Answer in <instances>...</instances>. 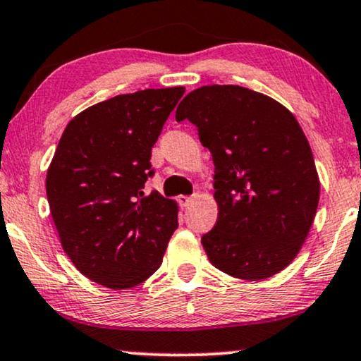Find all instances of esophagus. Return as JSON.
<instances>
[{"instance_id": "esophagus-1", "label": "esophagus", "mask_w": 361, "mask_h": 361, "mask_svg": "<svg viewBox=\"0 0 361 361\" xmlns=\"http://www.w3.org/2000/svg\"><path fill=\"white\" fill-rule=\"evenodd\" d=\"M192 200H194V199H192V197H189V195H179V199H177L179 205L184 207V209H187V207L192 204Z\"/></svg>"}]
</instances>
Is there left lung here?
Here are the masks:
<instances>
[{"label":"left lung","mask_w":361,"mask_h":361,"mask_svg":"<svg viewBox=\"0 0 361 361\" xmlns=\"http://www.w3.org/2000/svg\"><path fill=\"white\" fill-rule=\"evenodd\" d=\"M176 120L197 126L215 166L219 219L202 236L210 263L261 281L290 264L307 238L320 182L293 113L240 85H205L179 103Z\"/></svg>","instance_id":"1"}]
</instances>
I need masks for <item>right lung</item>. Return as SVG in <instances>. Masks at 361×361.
<instances>
[{
	"mask_svg": "<svg viewBox=\"0 0 361 361\" xmlns=\"http://www.w3.org/2000/svg\"><path fill=\"white\" fill-rule=\"evenodd\" d=\"M184 87L147 88L100 102L71 120L46 190L62 248L88 279L135 288L154 274L177 228V204L145 194L151 149Z\"/></svg>",
	"mask_w": 361,
	"mask_h": 361,
	"instance_id": "right-lung-1",
	"label": "right lung"
}]
</instances>
